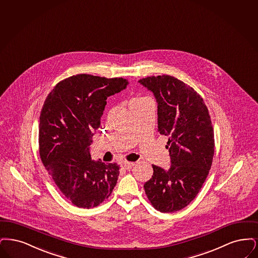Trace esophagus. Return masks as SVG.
<instances>
[{"instance_id":"esophagus-1","label":"esophagus","mask_w":258,"mask_h":258,"mask_svg":"<svg viewBox=\"0 0 258 258\" xmlns=\"http://www.w3.org/2000/svg\"><path fill=\"white\" fill-rule=\"evenodd\" d=\"M134 165V163H131V162H123L122 163V167L126 168V169H130V168H133Z\"/></svg>"}]
</instances>
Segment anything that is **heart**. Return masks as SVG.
<instances>
[{"mask_svg":"<svg viewBox=\"0 0 258 258\" xmlns=\"http://www.w3.org/2000/svg\"><path fill=\"white\" fill-rule=\"evenodd\" d=\"M147 99H149V98H147V97H145V96H137V97H134V98H132L130 102H129V105L130 104H134V103H140V102H143V101L147 100Z\"/></svg>","mask_w":258,"mask_h":258,"instance_id":"1","label":"heart"}]
</instances>
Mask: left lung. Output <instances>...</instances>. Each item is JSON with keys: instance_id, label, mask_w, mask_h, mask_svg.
Wrapping results in <instances>:
<instances>
[{"instance_id": "8db88e82", "label": "left lung", "mask_w": 258, "mask_h": 258, "mask_svg": "<svg viewBox=\"0 0 258 258\" xmlns=\"http://www.w3.org/2000/svg\"><path fill=\"white\" fill-rule=\"evenodd\" d=\"M152 91L158 104V132L168 136V169L152 165L153 175L144 185L155 209L171 213L197 197L211 168L214 131L202 96L172 76H151L139 81Z\"/></svg>"}]
</instances>
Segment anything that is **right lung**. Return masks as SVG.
Instances as JSON below:
<instances>
[{
    "instance_id": "obj_1",
    "label": "right lung",
    "mask_w": 258,
    "mask_h": 258,
    "mask_svg": "<svg viewBox=\"0 0 258 258\" xmlns=\"http://www.w3.org/2000/svg\"><path fill=\"white\" fill-rule=\"evenodd\" d=\"M128 80L78 74L49 93L39 117V154L62 195L80 208L107 200L119 166L91 160L92 136L100 126L108 97L125 90Z\"/></svg>"
}]
</instances>
